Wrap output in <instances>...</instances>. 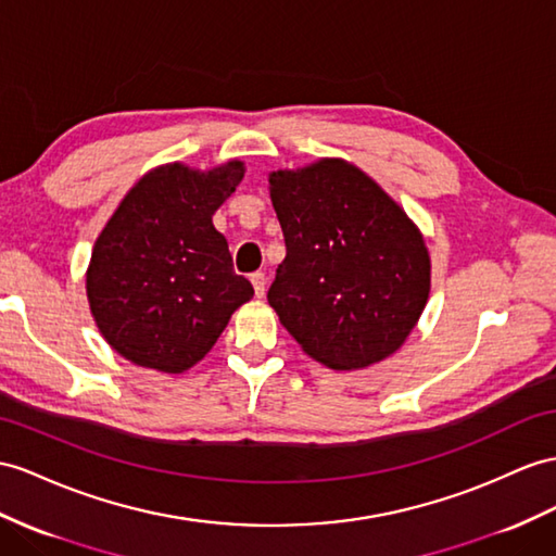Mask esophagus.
<instances>
[{
	"mask_svg": "<svg viewBox=\"0 0 556 556\" xmlns=\"http://www.w3.org/2000/svg\"><path fill=\"white\" fill-rule=\"evenodd\" d=\"M251 283H253V291L258 298L265 295V275L263 273H253L251 275Z\"/></svg>",
	"mask_w": 556,
	"mask_h": 556,
	"instance_id": "esophagus-1",
	"label": "esophagus"
}]
</instances>
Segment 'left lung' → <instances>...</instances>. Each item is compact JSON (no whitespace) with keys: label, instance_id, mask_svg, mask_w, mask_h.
Wrapping results in <instances>:
<instances>
[{"label":"left lung","instance_id":"obj_1","mask_svg":"<svg viewBox=\"0 0 556 556\" xmlns=\"http://www.w3.org/2000/svg\"><path fill=\"white\" fill-rule=\"evenodd\" d=\"M287 244L267 303L312 359L364 368L400 348L430 293L418 227L340 160L269 176Z\"/></svg>","mask_w":556,"mask_h":556}]
</instances>
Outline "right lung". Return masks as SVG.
Instances as JSON below:
<instances>
[{"mask_svg": "<svg viewBox=\"0 0 556 556\" xmlns=\"http://www.w3.org/2000/svg\"><path fill=\"white\" fill-rule=\"evenodd\" d=\"M241 178V162L208 174L168 164L124 197L96 241L87 275L98 329L122 357L180 374L251 301V281L235 273L227 239L211 220Z\"/></svg>", "mask_w": 556, "mask_h": 556, "instance_id": "obj_1", "label": "right lung"}]
</instances>
